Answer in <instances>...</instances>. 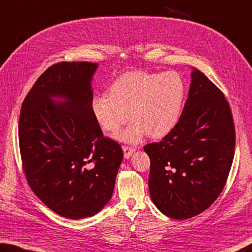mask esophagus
I'll use <instances>...</instances> for the list:
<instances>
[{
	"instance_id": "esophagus-1",
	"label": "esophagus",
	"mask_w": 252,
	"mask_h": 252,
	"mask_svg": "<svg viewBox=\"0 0 252 252\" xmlns=\"http://www.w3.org/2000/svg\"><path fill=\"white\" fill-rule=\"evenodd\" d=\"M122 150H123V153H125V158H129L132 154L134 152V148H130V146H126V145H123L122 146Z\"/></svg>"
}]
</instances>
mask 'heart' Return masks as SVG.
<instances>
[{
	"instance_id": "b5f03b06",
	"label": "heart",
	"mask_w": 252,
	"mask_h": 252,
	"mask_svg": "<svg viewBox=\"0 0 252 252\" xmlns=\"http://www.w3.org/2000/svg\"><path fill=\"white\" fill-rule=\"evenodd\" d=\"M110 94H98L91 109L103 130L117 133L132 122L119 140L138 143L145 135L162 139L175 129L184 107L186 87L175 71H130L113 81Z\"/></svg>"
}]
</instances>
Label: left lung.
I'll return each mask as SVG.
<instances>
[{"mask_svg": "<svg viewBox=\"0 0 252 252\" xmlns=\"http://www.w3.org/2000/svg\"><path fill=\"white\" fill-rule=\"evenodd\" d=\"M177 126L161 142L144 146L151 161L154 205L182 220L207 209L221 193L235 153V126L225 95L193 68Z\"/></svg>", "mask_w": 252, "mask_h": 252, "instance_id": "obj_1", "label": "left lung"}]
</instances>
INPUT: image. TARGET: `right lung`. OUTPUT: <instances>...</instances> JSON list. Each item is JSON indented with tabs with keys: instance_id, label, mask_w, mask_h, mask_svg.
I'll list each match as a JSON object with an SVG mask.
<instances>
[{
	"instance_id": "add662e5",
	"label": "right lung",
	"mask_w": 252,
	"mask_h": 252,
	"mask_svg": "<svg viewBox=\"0 0 252 252\" xmlns=\"http://www.w3.org/2000/svg\"><path fill=\"white\" fill-rule=\"evenodd\" d=\"M97 63L50 66L24 99L18 123L23 168L32 190L61 216L91 217L111 199L123 159L91 109Z\"/></svg>"
}]
</instances>
